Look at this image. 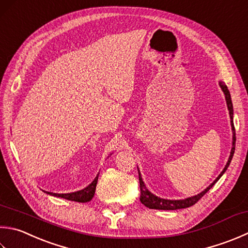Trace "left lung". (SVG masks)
I'll list each match as a JSON object with an SVG mask.
<instances>
[{"mask_svg": "<svg viewBox=\"0 0 248 248\" xmlns=\"http://www.w3.org/2000/svg\"><path fill=\"white\" fill-rule=\"evenodd\" d=\"M219 86L224 92L226 102H227V106H228V110H229V115H230V123H231V128H232V147H231V152H230V156L229 159H228L227 164L225 166L224 170H222L221 173L217 176V178L213 182L210 186L206 187L204 190L201 191L198 195L193 196V197H189L186 199H182V200H168V199H162L160 197L155 196L154 193L150 192L145 183L143 182L142 175H140V172L139 170V179H140V200L142 202V204H144L148 208H153V210H164V211H174V210H179V208H186L191 206L193 204L200 200V199L205 195V193L210 190V189L215 185V184L218 182L224 173L226 172V170L229 167V164L232 160V157H233L234 150H235V130H234V124H233V105H232V101H231V95L230 92L228 90V87L224 84L222 81H219ZM139 169V168H138Z\"/></svg>", "mask_w": 248, "mask_h": 248, "instance_id": "obj_1", "label": "left lung"}]
</instances>
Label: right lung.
Wrapping results in <instances>:
<instances>
[{
	"instance_id": "obj_1",
	"label": "right lung",
	"mask_w": 248,
	"mask_h": 248,
	"mask_svg": "<svg viewBox=\"0 0 248 248\" xmlns=\"http://www.w3.org/2000/svg\"><path fill=\"white\" fill-rule=\"evenodd\" d=\"M98 178H99V174L95 176L93 182L89 184L88 186L85 187L84 189H81V190L75 191V192H70V193H53V192H49V191H44V192H46L47 195H50L53 197L66 199V200H70V201L86 203V202H89L94 196Z\"/></svg>"
}]
</instances>
